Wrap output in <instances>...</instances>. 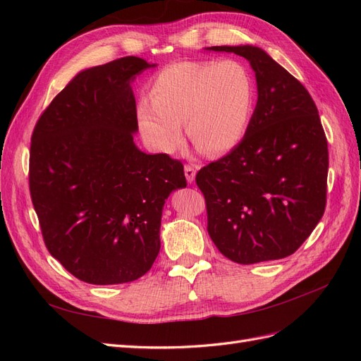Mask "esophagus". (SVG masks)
<instances>
[{"label":"esophagus","instance_id":"esophagus-1","mask_svg":"<svg viewBox=\"0 0 361 361\" xmlns=\"http://www.w3.org/2000/svg\"><path fill=\"white\" fill-rule=\"evenodd\" d=\"M183 171H185V178H187L188 183H192L194 179H195V167L191 166V164H187V166H185V169H183Z\"/></svg>","mask_w":361,"mask_h":361}]
</instances>
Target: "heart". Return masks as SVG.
Returning <instances> with one entry per match:
<instances>
[{
    "mask_svg": "<svg viewBox=\"0 0 361 361\" xmlns=\"http://www.w3.org/2000/svg\"><path fill=\"white\" fill-rule=\"evenodd\" d=\"M150 99L135 106L141 134L155 149L171 152L182 141V125L207 155L232 150L247 133L256 101V82L236 60L179 61L150 81Z\"/></svg>",
    "mask_w": 361,
    "mask_h": 361,
    "instance_id": "obj_1",
    "label": "heart"
}]
</instances>
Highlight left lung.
Masks as SVG:
<instances>
[{
    "label": "left lung",
    "mask_w": 361,
    "mask_h": 361,
    "mask_svg": "<svg viewBox=\"0 0 361 361\" xmlns=\"http://www.w3.org/2000/svg\"><path fill=\"white\" fill-rule=\"evenodd\" d=\"M250 61L257 104L231 154L200 169L207 233L220 253L250 265L290 256L324 215L329 146L305 87L257 47H211Z\"/></svg>",
    "instance_id": "obj_1"
}]
</instances>
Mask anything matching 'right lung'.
Segmentation results:
<instances>
[{
	"instance_id": "add662e5",
	"label": "right lung",
	"mask_w": 361,
	"mask_h": 361,
	"mask_svg": "<svg viewBox=\"0 0 361 361\" xmlns=\"http://www.w3.org/2000/svg\"><path fill=\"white\" fill-rule=\"evenodd\" d=\"M154 66L129 56L80 72L31 135L30 194L43 241L72 276L92 285L146 274L161 248L164 203L187 187L180 161L147 155L134 143L130 82Z\"/></svg>"
}]
</instances>
